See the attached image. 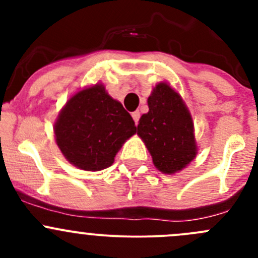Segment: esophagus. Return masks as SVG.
<instances>
[{"mask_svg": "<svg viewBox=\"0 0 258 258\" xmlns=\"http://www.w3.org/2000/svg\"><path fill=\"white\" fill-rule=\"evenodd\" d=\"M132 118H134L135 121V124H139V119H140V112L139 111H135V112H132Z\"/></svg>", "mask_w": 258, "mask_h": 258, "instance_id": "esophagus-1", "label": "esophagus"}]
</instances>
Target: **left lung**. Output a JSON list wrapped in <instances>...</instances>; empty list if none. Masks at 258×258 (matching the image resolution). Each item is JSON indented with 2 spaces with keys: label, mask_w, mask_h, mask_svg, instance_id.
Segmentation results:
<instances>
[{
  "label": "left lung",
  "mask_w": 258,
  "mask_h": 258,
  "mask_svg": "<svg viewBox=\"0 0 258 258\" xmlns=\"http://www.w3.org/2000/svg\"><path fill=\"white\" fill-rule=\"evenodd\" d=\"M137 135L161 172L172 175L183 170L197 155L194 121L181 96L168 83L160 82L147 100Z\"/></svg>",
  "instance_id": "obj_1"
}]
</instances>
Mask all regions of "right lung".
I'll use <instances>...</instances> for the list:
<instances>
[{"instance_id":"add662e5","label":"right lung","mask_w":258,"mask_h":258,"mask_svg":"<svg viewBox=\"0 0 258 258\" xmlns=\"http://www.w3.org/2000/svg\"><path fill=\"white\" fill-rule=\"evenodd\" d=\"M53 131L57 146L71 165L101 171L112 165L122 145L136 134V126L121 102L96 83L67 101Z\"/></svg>"}]
</instances>
